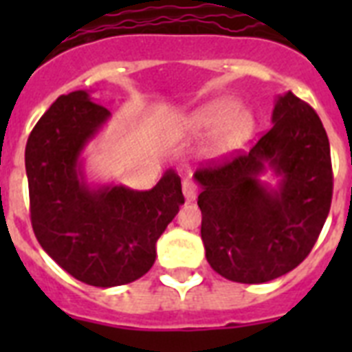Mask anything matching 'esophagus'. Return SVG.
Segmentation results:
<instances>
[{
    "label": "esophagus",
    "mask_w": 352,
    "mask_h": 352,
    "mask_svg": "<svg viewBox=\"0 0 352 352\" xmlns=\"http://www.w3.org/2000/svg\"><path fill=\"white\" fill-rule=\"evenodd\" d=\"M182 193H184V199H186L188 203L195 201V197H197V184L186 179V181L182 182Z\"/></svg>",
    "instance_id": "1"
}]
</instances>
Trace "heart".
<instances>
[{
  "label": "heart",
  "mask_w": 352,
  "mask_h": 352,
  "mask_svg": "<svg viewBox=\"0 0 352 352\" xmlns=\"http://www.w3.org/2000/svg\"><path fill=\"white\" fill-rule=\"evenodd\" d=\"M256 126V115L250 107L239 106L232 96H219L175 118L171 122L170 135L181 140L208 135L206 153L221 157L248 142Z\"/></svg>",
  "instance_id": "obj_1"
}]
</instances>
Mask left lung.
Listing matches in <instances>:
<instances>
[{"mask_svg": "<svg viewBox=\"0 0 352 352\" xmlns=\"http://www.w3.org/2000/svg\"><path fill=\"white\" fill-rule=\"evenodd\" d=\"M272 124L246 155L193 175L206 259L237 283H267L298 267L331 210V148L316 111L289 91L276 98Z\"/></svg>", "mask_w": 352, "mask_h": 352, "instance_id": "8db88e82", "label": "left lung"}]
</instances>
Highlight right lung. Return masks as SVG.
I'll return each mask as SVG.
<instances>
[{"label": "right lung", "instance_id": "add662e5", "mask_svg": "<svg viewBox=\"0 0 352 352\" xmlns=\"http://www.w3.org/2000/svg\"><path fill=\"white\" fill-rule=\"evenodd\" d=\"M109 118L89 91H73L47 109L25 148L36 239L65 272L102 289L153 267L157 241L184 204L175 170L148 192L91 181L84 151Z\"/></svg>", "mask_w": 352, "mask_h": 352}]
</instances>
